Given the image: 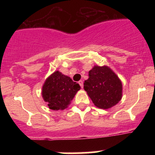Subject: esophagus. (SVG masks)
<instances>
[{
  "mask_svg": "<svg viewBox=\"0 0 155 155\" xmlns=\"http://www.w3.org/2000/svg\"><path fill=\"white\" fill-rule=\"evenodd\" d=\"M79 85H80V86H81V87H83V82H82V80H80V81H79Z\"/></svg>",
  "mask_w": 155,
  "mask_h": 155,
  "instance_id": "obj_1",
  "label": "esophagus"
}]
</instances>
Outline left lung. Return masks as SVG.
<instances>
[{
    "label": "left lung",
    "mask_w": 155,
    "mask_h": 155,
    "mask_svg": "<svg viewBox=\"0 0 155 155\" xmlns=\"http://www.w3.org/2000/svg\"><path fill=\"white\" fill-rule=\"evenodd\" d=\"M89 78L84 82V89L95 107L110 109L122 98V83L108 66L95 65L88 72Z\"/></svg>",
    "instance_id": "1"
}]
</instances>
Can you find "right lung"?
Wrapping results in <instances>:
<instances>
[{
    "label": "right lung",
    "mask_w": 155,
    "mask_h": 155,
    "mask_svg": "<svg viewBox=\"0 0 155 155\" xmlns=\"http://www.w3.org/2000/svg\"><path fill=\"white\" fill-rule=\"evenodd\" d=\"M81 87L70 77L57 70L51 73L42 87V97L50 109L64 110L70 105Z\"/></svg>",
    "instance_id": "add662e5"
}]
</instances>
